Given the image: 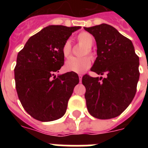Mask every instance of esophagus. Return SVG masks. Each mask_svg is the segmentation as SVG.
Instances as JSON below:
<instances>
[{
	"instance_id": "obj_1",
	"label": "esophagus",
	"mask_w": 148,
	"mask_h": 148,
	"mask_svg": "<svg viewBox=\"0 0 148 148\" xmlns=\"http://www.w3.org/2000/svg\"><path fill=\"white\" fill-rule=\"evenodd\" d=\"M78 77H79V81H80V82H81V80H82V75H81V74H78Z\"/></svg>"
}]
</instances>
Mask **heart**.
<instances>
[{
	"label": "heart",
	"instance_id": "b5f03b06",
	"mask_svg": "<svg viewBox=\"0 0 148 148\" xmlns=\"http://www.w3.org/2000/svg\"><path fill=\"white\" fill-rule=\"evenodd\" d=\"M77 40L80 45H83L84 48L81 52V58H71L66 61L64 65L65 70L67 71L75 72V73H84L90 67L91 60L88 57L94 58V52L91 47L95 43V38L91 34L88 32H81L77 36ZM71 44L70 40H66L61 48L62 54L64 58H69L71 54Z\"/></svg>",
	"mask_w": 148,
	"mask_h": 148
}]
</instances>
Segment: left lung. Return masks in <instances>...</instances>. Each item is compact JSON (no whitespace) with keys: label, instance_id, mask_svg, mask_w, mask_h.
Returning <instances> with one entry per match:
<instances>
[{"label":"left lung","instance_id":"left-lung-1","mask_svg":"<svg viewBox=\"0 0 148 148\" xmlns=\"http://www.w3.org/2000/svg\"><path fill=\"white\" fill-rule=\"evenodd\" d=\"M97 43V54L91 71L106 77H82L88 112L106 120L120 115L135 96L140 72L139 58L131 40L107 24L84 27Z\"/></svg>","mask_w":148,"mask_h":148}]
</instances>
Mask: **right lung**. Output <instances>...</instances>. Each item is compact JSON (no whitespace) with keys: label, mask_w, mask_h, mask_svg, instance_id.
I'll return each mask as SVG.
<instances>
[{"label":"right lung","mask_w":148,"mask_h":148,"mask_svg":"<svg viewBox=\"0 0 148 148\" xmlns=\"http://www.w3.org/2000/svg\"><path fill=\"white\" fill-rule=\"evenodd\" d=\"M80 27L51 25L31 36L17 54L15 86L23 108L40 121L64 116L78 75L67 72L54 76L64 63L61 48Z\"/></svg>","instance_id":"add662e5"}]
</instances>
